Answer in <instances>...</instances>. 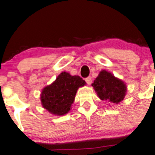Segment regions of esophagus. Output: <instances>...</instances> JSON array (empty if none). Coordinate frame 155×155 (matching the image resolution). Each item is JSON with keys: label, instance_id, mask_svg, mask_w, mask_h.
Masks as SVG:
<instances>
[{"label": "esophagus", "instance_id": "1", "mask_svg": "<svg viewBox=\"0 0 155 155\" xmlns=\"http://www.w3.org/2000/svg\"><path fill=\"white\" fill-rule=\"evenodd\" d=\"M85 82H87V84H89V85H90L91 83H92V78H91V76H88V77H87L85 79Z\"/></svg>", "mask_w": 155, "mask_h": 155}]
</instances>
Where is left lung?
Wrapping results in <instances>:
<instances>
[{"mask_svg": "<svg viewBox=\"0 0 155 155\" xmlns=\"http://www.w3.org/2000/svg\"><path fill=\"white\" fill-rule=\"evenodd\" d=\"M92 86L101 100L112 104L122 102L127 93L126 84L105 70L99 72Z\"/></svg>", "mask_w": 155, "mask_h": 155, "instance_id": "8db88e82", "label": "left lung"}]
</instances>
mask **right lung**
Returning <instances> with one entry per match:
<instances>
[{
	"label": "right lung",
	"mask_w": 155,
	"mask_h": 155,
	"mask_svg": "<svg viewBox=\"0 0 155 155\" xmlns=\"http://www.w3.org/2000/svg\"><path fill=\"white\" fill-rule=\"evenodd\" d=\"M85 84L80 76L65 71L61 73L54 82L42 89L40 95L42 107L51 114H67L72 108L78 89Z\"/></svg>",
	"instance_id": "1"
}]
</instances>
